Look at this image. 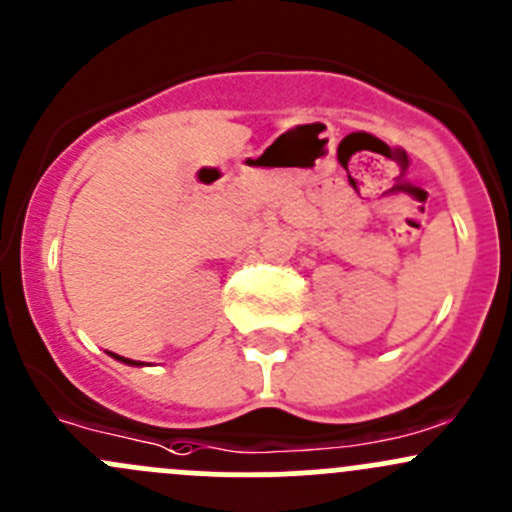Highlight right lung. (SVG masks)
Masks as SVG:
<instances>
[{
    "mask_svg": "<svg viewBox=\"0 0 512 512\" xmlns=\"http://www.w3.org/2000/svg\"><path fill=\"white\" fill-rule=\"evenodd\" d=\"M116 356V354H113ZM116 359H121V361H126V364H138V361H131V359H123V356H116Z\"/></svg>",
    "mask_w": 512,
    "mask_h": 512,
    "instance_id": "right-lung-1",
    "label": "right lung"
}]
</instances>
